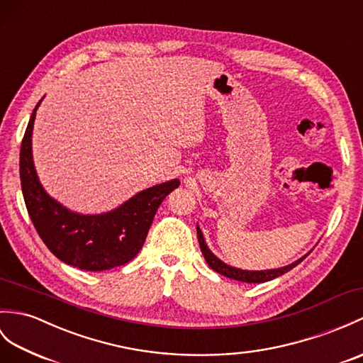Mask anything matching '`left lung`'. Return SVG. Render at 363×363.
<instances>
[{"label": "left lung", "mask_w": 363, "mask_h": 363, "mask_svg": "<svg viewBox=\"0 0 363 363\" xmlns=\"http://www.w3.org/2000/svg\"><path fill=\"white\" fill-rule=\"evenodd\" d=\"M196 233H198V241H199L201 252H202V255H204L207 264L212 267L215 272L221 274L227 278H232V280L242 281V283H264V281H269V280H274V278L280 277L286 272H289L291 269H294L297 264H300L301 261L308 257V254L303 255L297 261H294V263H291L288 266H283V267H278V269H266V271H246V269H238V267L229 266L227 263H224L223 259L218 258L213 254V252L208 249L207 242L204 240V235H202V230L199 229L198 224H196Z\"/></svg>", "instance_id": "8db88e82"}]
</instances>
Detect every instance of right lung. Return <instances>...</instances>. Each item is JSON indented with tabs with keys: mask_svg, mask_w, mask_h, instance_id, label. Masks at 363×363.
I'll return each instance as SVG.
<instances>
[{
	"mask_svg": "<svg viewBox=\"0 0 363 363\" xmlns=\"http://www.w3.org/2000/svg\"><path fill=\"white\" fill-rule=\"evenodd\" d=\"M41 102L30 114L20 150L21 190L33 227L66 264L91 272L126 264L140 252L161 202L181 181L153 185L105 213L85 215L65 207L45 190L33 165L32 131Z\"/></svg>",
	"mask_w": 363,
	"mask_h": 363,
	"instance_id": "obj_1",
	"label": "right lung"
}]
</instances>
